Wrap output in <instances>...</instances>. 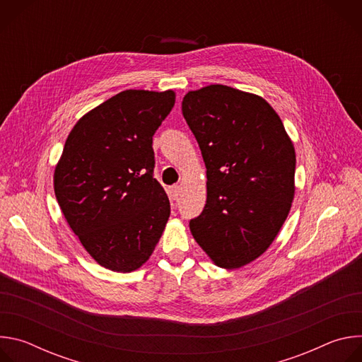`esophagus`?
<instances>
[{"label": "esophagus", "mask_w": 362, "mask_h": 362, "mask_svg": "<svg viewBox=\"0 0 362 362\" xmlns=\"http://www.w3.org/2000/svg\"><path fill=\"white\" fill-rule=\"evenodd\" d=\"M179 194H180V186H177V185L172 186V187H170V197H172L173 200H176V199L179 197Z\"/></svg>", "instance_id": "1"}]
</instances>
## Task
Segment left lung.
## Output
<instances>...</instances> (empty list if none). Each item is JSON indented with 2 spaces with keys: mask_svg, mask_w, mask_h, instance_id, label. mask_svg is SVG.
<instances>
[{
  "mask_svg": "<svg viewBox=\"0 0 362 362\" xmlns=\"http://www.w3.org/2000/svg\"><path fill=\"white\" fill-rule=\"evenodd\" d=\"M183 117L206 166L204 209L189 226L225 269L242 268L275 240L295 196V147L269 103L222 84L189 91Z\"/></svg>",
  "mask_w": 362,
  "mask_h": 362,
  "instance_id": "left-lung-1",
  "label": "left lung"
}]
</instances>
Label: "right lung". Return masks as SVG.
Here are the masks:
<instances>
[{
    "mask_svg": "<svg viewBox=\"0 0 362 362\" xmlns=\"http://www.w3.org/2000/svg\"><path fill=\"white\" fill-rule=\"evenodd\" d=\"M176 93L124 90L71 129L54 170L60 209L93 259L115 272L147 262L170 216L153 177V134Z\"/></svg>",
    "mask_w": 362,
    "mask_h": 362,
    "instance_id": "1",
    "label": "right lung"
}]
</instances>
